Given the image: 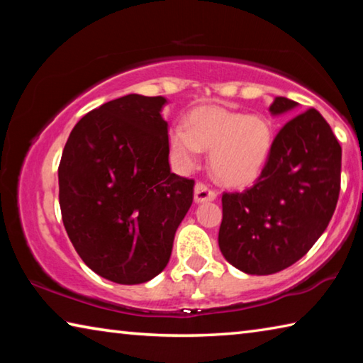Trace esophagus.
Listing matches in <instances>:
<instances>
[{"instance_id": "obj_1", "label": "esophagus", "mask_w": 363, "mask_h": 363, "mask_svg": "<svg viewBox=\"0 0 363 363\" xmlns=\"http://www.w3.org/2000/svg\"><path fill=\"white\" fill-rule=\"evenodd\" d=\"M218 196V192L211 187H208L205 182H199L195 186V201L203 203V201H211Z\"/></svg>"}]
</instances>
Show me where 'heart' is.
Listing matches in <instances>:
<instances>
[{"mask_svg": "<svg viewBox=\"0 0 363 363\" xmlns=\"http://www.w3.org/2000/svg\"><path fill=\"white\" fill-rule=\"evenodd\" d=\"M169 145L184 163L192 164L200 150H211L213 176L225 186H245L256 179L272 149L267 120L223 107L195 108L186 126L169 131Z\"/></svg>", "mask_w": 363, "mask_h": 363, "instance_id": "b5f03b06", "label": "heart"}]
</instances>
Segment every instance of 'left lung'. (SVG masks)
I'll return each mask as SVG.
<instances>
[{"label":"left lung","instance_id":"8db88e82","mask_svg":"<svg viewBox=\"0 0 363 363\" xmlns=\"http://www.w3.org/2000/svg\"><path fill=\"white\" fill-rule=\"evenodd\" d=\"M275 97L274 115L296 107ZM341 189V145L315 108L293 116L272 140L259 177L223 194L220 253L251 275L280 272L301 259L327 229Z\"/></svg>","mask_w":363,"mask_h":363}]
</instances>
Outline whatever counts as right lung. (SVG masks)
Wrapping results in <instances>:
<instances>
[{
	"label": "right lung",
	"instance_id": "1",
	"mask_svg": "<svg viewBox=\"0 0 363 363\" xmlns=\"http://www.w3.org/2000/svg\"><path fill=\"white\" fill-rule=\"evenodd\" d=\"M167 99L128 94L73 128L59 163L64 227L83 262L121 285L167 267L194 200V179L171 173Z\"/></svg>",
	"mask_w": 363,
	"mask_h": 363
}]
</instances>
